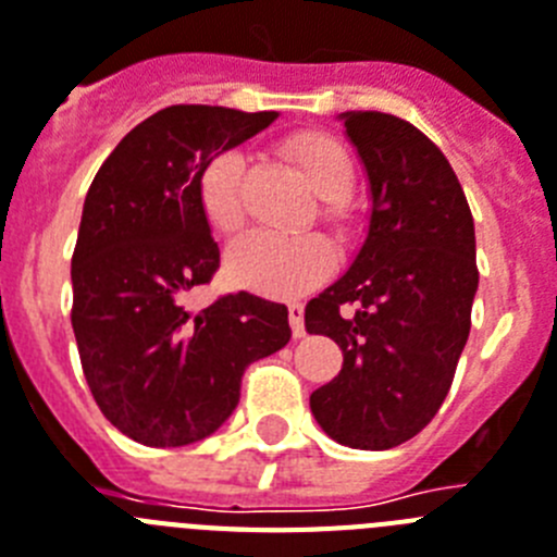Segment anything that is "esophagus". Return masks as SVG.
<instances>
[{"label": "esophagus", "instance_id": "1", "mask_svg": "<svg viewBox=\"0 0 557 557\" xmlns=\"http://www.w3.org/2000/svg\"><path fill=\"white\" fill-rule=\"evenodd\" d=\"M288 322H292V334L297 336V339L306 336V320H302L300 302H292V306H288Z\"/></svg>", "mask_w": 557, "mask_h": 557}]
</instances>
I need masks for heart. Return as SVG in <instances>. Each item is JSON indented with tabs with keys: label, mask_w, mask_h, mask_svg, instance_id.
Segmentation results:
<instances>
[{
	"label": "heart",
	"mask_w": 557,
	"mask_h": 557,
	"mask_svg": "<svg viewBox=\"0 0 557 557\" xmlns=\"http://www.w3.org/2000/svg\"><path fill=\"white\" fill-rule=\"evenodd\" d=\"M283 152L302 172L317 198H322L317 218L336 235H345L350 212L343 198L354 186V161L343 144L325 133H300L288 138ZM243 172L246 158L237 149H221L195 177L200 214L221 235H232L243 223ZM331 271L334 251L317 235L280 237L251 232L226 255V277L271 300H294L314 292Z\"/></svg>",
	"instance_id": "b5f03b06"
}]
</instances>
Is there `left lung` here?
Segmentation results:
<instances>
[{"label":"left lung","mask_w":557,"mask_h":557,"mask_svg":"<svg viewBox=\"0 0 557 557\" xmlns=\"http://www.w3.org/2000/svg\"><path fill=\"white\" fill-rule=\"evenodd\" d=\"M339 119L366 166L371 218L350 269L306 306L308 334L343 348V371L311 394V413L339 445L391 450L453 385L479 288L473 214L442 149L410 121Z\"/></svg>","instance_id":"obj_1"}]
</instances>
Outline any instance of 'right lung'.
Returning a JSON list of instances; mask_svg holds the SVG:
<instances>
[{
  "mask_svg": "<svg viewBox=\"0 0 557 557\" xmlns=\"http://www.w3.org/2000/svg\"><path fill=\"white\" fill-rule=\"evenodd\" d=\"M277 112L175 104L129 129L92 177L73 251V334L101 413L133 442L212 436L243 371L292 339L288 308L249 292L186 306L221 249L195 198L200 166Z\"/></svg>",
  "mask_w": 557,
  "mask_h": 557,
  "instance_id": "1",
  "label": "right lung"
}]
</instances>
